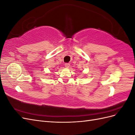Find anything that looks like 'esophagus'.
Returning <instances> with one entry per match:
<instances>
[{"label":"esophagus","mask_w":135,"mask_h":135,"mask_svg":"<svg viewBox=\"0 0 135 135\" xmlns=\"http://www.w3.org/2000/svg\"><path fill=\"white\" fill-rule=\"evenodd\" d=\"M65 67H66V68H69V67H70V64H69V63H65Z\"/></svg>","instance_id":"34e87169"}]
</instances>
